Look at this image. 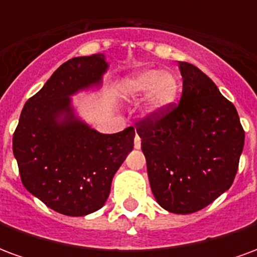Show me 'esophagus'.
Listing matches in <instances>:
<instances>
[{
  "instance_id": "esophagus-1",
  "label": "esophagus",
  "mask_w": 257,
  "mask_h": 257,
  "mask_svg": "<svg viewBox=\"0 0 257 257\" xmlns=\"http://www.w3.org/2000/svg\"><path fill=\"white\" fill-rule=\"evenodd\" d=\"M134 146H135V149H140V146H142V139H140L139 135H136V136H135Z\"/></svg>"
}]
</instances>
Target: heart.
<instances>
[{
  "instance_id": "b5f03b06",
  "label": "heart",
  "mask_w": 257,
  "mask_h": 257,
  "mask_svg": "<svg viewBox=\"0 0 257 257\" xmlns=\"http://www.w3.org/2000/svg\"><path fill=\"white\" fill-rule=\"evenodd\" d=\"M126 88L134 95H145L150 92V106L162 108L175 99L178 92V82L172 74L161 73L160 70H146L136 74L126 82Z\"/></svg>"
}]
</instances>
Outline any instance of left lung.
<instances>
[{
  "instance_id": "8db88e82",
  "label": "left lung",
  "mask_w": 257,
  "mask_h": 257,
  "mask_svg": "<svg viewBox=\"0 0 257 257\" xmlns=\"http://www.w3.org/2000/svg\"><path fill=\"white\" fill-rule=\"evenodd\" d=\"M179 103L136 122L151 191L164 209L189 215L230 189L245 132L235 107L198 67L179 62Z\"/></svg>"
}]
</instances>
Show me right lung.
<instances>
[{
	"instance_id": "1",
	"label": "right lung",
	"mask_w": 257,
	"mask_h": 257,
	"mask_svg": "<svg viewBox=\"0 0 257 257\" xmlns=\"http://www.w3.org/2000/svg\"><path fill=\"white\" fill-rule=\"evenodd\" d=\"M106 68L103 55L67 60L26 101L15 129L14 156L22 183L62 215L84 216L100 209L114 175L134 149V126L99 134L70 108L68 96L99 82Z\"/></svg>"
}]
</instances>
